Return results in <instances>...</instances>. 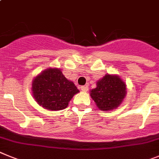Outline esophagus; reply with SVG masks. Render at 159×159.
Listing matches in <instances>:
<instances>
[{"instance_id":"obj_1","label":"esophagus","mask_w":159,"mask_h":159,"mask_svg":"<svg viewBox=\"0 0 159 159\" xmlns=\"http://www.w3.org/2000/svg\"><path fill=\"white\" fill-rule=\"evenodd\" d=\"M88 86L87 85H83V86H81V89L82 91H84V92H87L88 91Z\"/></svg>"}]
</instances>
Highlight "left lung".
<instances>
[{"label":"left lung","instance_id":"left-lung-1","mask_svg":"<svg viewBox=\"0 0 159 159\" xmlns=\"http://www.w3.org/2000/svg\"><path fill=\"white\" fill-rule=\"evenodd\" d=\"M125 83L119 76L106 74L97 82V87L90 91V96L102 111L118 107L126 94Z\"/></svg>","mask_w":159,"mask_h":159}]
</instances>
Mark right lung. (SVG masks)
I'll list each match as a JSON object with an SVG mask.
<instances>
[{
    "instance_id": "1",
    "label": "right lung",
    "mask_w": 159,
    "mask_h": 159,
    "mask_svg": "<svg viewBox=\"0 0 159 159\" xmlns=\"http://www.w3.org/2000/svg\"><path fill=\"white\" fill-rule=\"evenodd\" d=\"M36 102L46 110H61L79 90L73 81L63 75L60 69L49 68L38 74L32 83Z\"/></svg>"
}]
</instances>
